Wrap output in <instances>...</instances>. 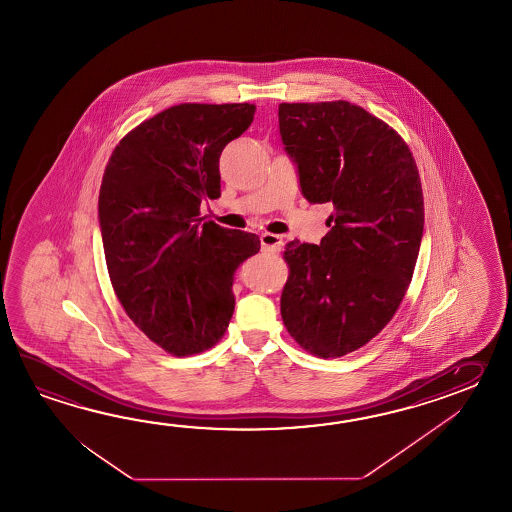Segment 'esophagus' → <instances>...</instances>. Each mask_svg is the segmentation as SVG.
<instances>
[{
    "label": "esophagus",
    "instance_id": "obj_1",
    "mask_svg": "<svg viewBox=\"0 0 512 512\" xmlns=\"http://www.w3.org/2000/svg\"><path fill=\"white\" fill-rule=\"evenodd\" d=\"M261 249L265 252H280L283 247V238L280 234H271V232H263L261 234Z\"/></svg>",
    "mask_w": 512,
    "mask_h": 512
}]
</instances>
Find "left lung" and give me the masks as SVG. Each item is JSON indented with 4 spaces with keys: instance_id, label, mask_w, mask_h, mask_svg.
<instances>
[{
    "instance_id": "1",
    "label": "left lung",
    "mask_w": 512,
    "mask_h": 512,
    "mask_svg": "<svg viewBox=\"0 0 512 512\" xmlns=\"http://www.w3.org/2000/svg\"><path fill=\"white\" fill-rule=\"evenodd\" d=\"M285 152L309 203H331L320 245L283 252V324L309 353L335 359L392 320L412 282L425 227L423 188L406 142L366 109L280 104Z\"/></svg>"
}]
</instances>
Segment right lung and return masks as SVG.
<instances>
[{"label":"right lung","instance_id":"right-lung-1","mask_svg":"<svg viewBox=\"0 0 512 512\" xmlns=\"http://www.w3.org/2000/svg\"><path fill=\"white\" fill-rule=\"evenodd\" d=\"M252 104H179L144 120L109 157L98 221L109 278L146 337L185 357L212 348L234 313V272L260 251L251 232L199 218L221 196L219 155Z\"/></svg>","mask_w":512,"mask_h":512}]
</instances>
